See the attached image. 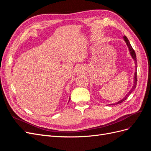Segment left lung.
Returning <instances> with one entry per match:
<instances>
[{
    "label": "left lung",
    "instance_id": "8db88e82",
    "mask_svg": "<svg viewBox=\"0 0 151 151\" xmlns=\"http://www.w3.org/2000/svg\"><path fill=\"white\" fill-rule=\"evenodd\" d=\"M123 39H124V41L125 42V43H126V44H127V47H128V48H129V52H130V55L132 56V58L134 59V61H135V67H136V68H137V58H136V54H135V51H134V50L133 49V48L132 47V46H131V45H130V42H129V40H128V38L126 37L125 36H123ZM137 69H135V74H134V85H133V86H132V89L129 91V92L127 94H126V96H125L123 98V99H122L121 100H120L119 101H118L117 103H114V104H109V105H113V104H119V103H122L123 101H124L129 96V95L133 92V91L135 89V88H136V85H137Z\"/></svg>",
    "mask_w": 151,
    "mask_h": 151
}]
</instances>
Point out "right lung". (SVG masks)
<instances>
[{
    "instance_id": "1",
    "label": "right lung",
    "mask_w": 151,
    "mask_h": 151,
    "mask_svg": "<svg viewBox=\"0 0 151 151\" xmlns=\"http://www.w3.org/2000/svg\"><path fill=\"white\" fill-rule=\"evenodd\" d=\"M70 98H69V101H70ZM68 102H69V101H68Z\"/></svg>"
}]
</instances>
